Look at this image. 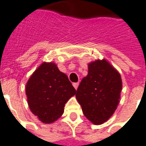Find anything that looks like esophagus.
I'll return each mask as SVG.
<instances>
[{
    "label": "esophagus",
    "instance_id": "obj_1",
    "mask_svg": "<svg viewBox=\"0 0 146 146\" xmlns=\"http://www.w3.org/2000/svg\"><path fill=\"white\" fill-rule=\"evenodd\" d=\"M78 86H79V83H73V86L75 87V90H77V88H78Z\"/></svg>",
    "mask_w": 146,
    "mask_h": 146
}]
</instances>
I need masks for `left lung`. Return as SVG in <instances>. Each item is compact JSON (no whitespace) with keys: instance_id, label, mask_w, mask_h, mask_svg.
<instances>
[{"instance_id":"8db88e82","label":"left lung","mask_w":146,"mask_h":146,"mask_svg":"<svg viewBox=\"0 0 146 146\" xmlns=\"http://www.w3.org/2000/svg\"><path fill=\"white\" fill-rule=\"evenodd\" d=\"M120 74L105 60L89 63L88 75L76 90V98L90 121L102 124L112 116L121 91Z\"/></svg>"}]
</instances>
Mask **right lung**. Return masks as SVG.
<instances>
[{"instance_id": "right-lung-1", "label": "right lung", "mask_w": 146, "mask_h": 146, "mask_svg": "<svg viewBox=\"0 0 146 146\" xmlns=\"http://www.w3.org/2000/svg\"><path fill=\"white\" fill-rule=\"evenodd\" d=\"M75 92L67 75L53 63H42L26 85L29 108L44 123H52L61 117L65 103Z\"/></svg>"}]
</instances>
